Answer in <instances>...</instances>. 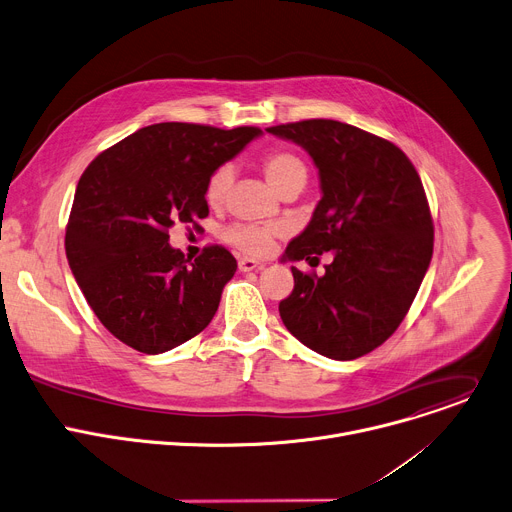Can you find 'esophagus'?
Instances as JSON below:
<instances>
[{
    "label": "esophagus",
    "instance_id": "esophagus-1",
    "mask_svg": "<svg viewBox=\"0 0 512 512\" xmlns=\"http://www.w3.org/2000/svg\"><path fill=\"white\" fill-rule=\"evenodd\" d=\"M238 266H240L242 272H250V270H256V268H262L264 264H262V262H256L254 258H240Z\"/></svg>",
    "mask_w": 512,
    "mask_h": 512
}]
</instances>
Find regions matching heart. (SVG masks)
Masks as SVG:
<instances>
[{
    "instance_id": "heart-1",
    "label": "heart",
    "mask_w": 512,
    "mask_h": 512,
    "mask_svg": "<svg viewBox=\"0 0 512 512\" xmlns=\"http://www.w3.org/2000/svg\"><path fill=\"white\" fill-rule=\"evenodd\" d=\"M262 173L268 185L280 195L287 189H303L309 177L305 160L291 150H274L262 160ZM234 183L232 164H221L209 175L205 183V201L211 207H219ZM280 230L276 225L260 223H236L223 232V238L250 256H264L272 250Z\"/></svg>"
}]
</instances>
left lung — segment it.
I'll return each instance as SVG.
<instances>
[{"mask_svg": "<svg viewBox=\"0 0 512 512\" xmlns=\"http://www.w3.org/2000/svg\"><path fill=\"white\" fill-rule=\"evenodd\" d=\"M303 146L319 168L321 201L289 260L319 262L325 274L293 270L295 289L278 305L301 344L333 360H356L386 339L411 309L433 256V219L419 173L392 142L335 120L266 128Z\"/></svg>", "mask_w": 512, "mask_h": 512, "instance_id": "1", "label": "left lung"}]
</instances>
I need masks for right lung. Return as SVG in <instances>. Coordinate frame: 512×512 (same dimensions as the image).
<instances>
[{
    "label": "right lung",
    "instance_id": "right-lung-1",
    "mask_svg": "<svg viewBox=\"0 0 512 512\" xmlns=\"http://www.w3.org/2000/svg\"><path fill=\"white\" fill-rule=\"evenodd\" d=\"M260 134L164 122L103 150L79 179L65 250L89 307L126 346L162 354L201 333L238 262L207 246L191 262L168 246L175 223L209 215L205 183Z\"/></svg>",
    "mask_w": 512,
    "mask_h": 512
}]
</instances>
